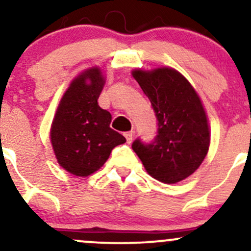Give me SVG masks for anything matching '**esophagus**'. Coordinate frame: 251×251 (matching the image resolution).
Segmentation results:
<instances>
[{"label": "esophagus", "instance_id": "esophagus-1", "mask_svg": "<svg viewBox=\"0 0 251 251\" xmlns=\"http://www.w3.org/2000/svg\"><path fill=\"white\" fill-rule=\"evenodd\" d=\"M125 138H126V142H127L128 144L132 142V138H133V132L129 131V132H125Z\"/></svg>", "mask_w": 251, "mask_h": 251}]
</instances>
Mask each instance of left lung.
I'll list each match as a JSON object with an SVG mask.
<instances>
[{
    "label": "left lung",
    "mask_w": 251,
    "mask_h": 251,
    "mask_svg": "<svg viewBox=\"0 0 251 251\" xmlns=\"http://www.w3.org/2000/svg\"><path fill=\"white\" fill-rule=\"evenodd\" d=\"M132 75L151 101L157 118L153 140L140 138L132 149L154 179L175 184L200 168L209 150L210 132L200 97L172 68L134 71Z\"/></svg>",
    "instance_id": "1"
}]
</instances>
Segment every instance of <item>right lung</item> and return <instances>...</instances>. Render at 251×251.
Masks as SVG:
<instances>
[{"label": "right lung", "mask_w": 251, "mask_h": 251, "mask_svg": "<svg viewBox=\"0 0 251 251\" xmlns=\"http://www.w3.org/2000/svg\"><path fill=\"white\" fill-rule=\"evenodd\" d=\"M105 80L99 68L83 72L72 81L51 124L50 140L66 171L86 177L99 170L112 150L126 142L109 127L112 117L98 105Z\"/></svg>", "instance_id": "add662e5"}]
</instances>
